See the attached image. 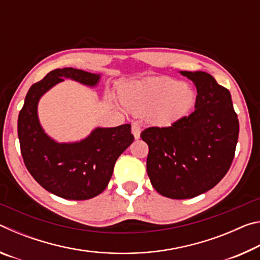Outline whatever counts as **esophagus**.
I'll list each match as a JSON object with an SVG mask.
<instances>
[{
	"mask_svg": "<svg viewBox=\"0 0 260 260\" xmlns=\"http://www.w3.org/2000/svg\"><path fill=\"white\" fill-rule=\"evenodd\" d=\"M132 134L134 135L135 139H139V138H140L141 127H140L138 124H133V125H132Z\"/></svg>",
	"mask_w": 260,
	"mask_h": 260,
	"instance_id": "obj_1",
	"label": "esophagus"
}]
</instances>
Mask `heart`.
Returning a JSON list of instances; mask_svg holds the SVG:
<instances>
[{"instance_id": "1", "label": "heart", "mask_w": 260, "mask_h": 260, "mask_svg": "<svg viewBox=\"0 0 260 260\" xmlns=\"http://www.w3.org/2000/svg\"><path fill=\"white\" fill-rule=\"evenodd\" d=\"M119 95L125 108L146 114L148 122L158 127H171L186 119L197 102V93L190 83L169 77L125 83Z\"/></svg>"}]
</instances>
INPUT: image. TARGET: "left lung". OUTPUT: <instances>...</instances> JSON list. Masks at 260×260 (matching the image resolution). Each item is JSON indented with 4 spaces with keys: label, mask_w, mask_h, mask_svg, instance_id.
Returning a JSON list of instances; mask_svg holds the SVG:
<instances>
[{
    "label": "left lung",
    "mask_w": 260,
    "mask_h": 260,
    "mask_svg": "<svg viewBox=\"0 0 260 260\" xmlns=\"http://www.w3.org/2000/svg\"><path fill=\"white\" fill-rule=\"evenodd\" d=\"M195 83V111L171 127H149L147 172L153 188L173 200L192 199L225 177L234 158L239 119L230 90L211 74L180 71Z\"/></svg>",
    "instance_id": "8db88e82"
}]
</instances>
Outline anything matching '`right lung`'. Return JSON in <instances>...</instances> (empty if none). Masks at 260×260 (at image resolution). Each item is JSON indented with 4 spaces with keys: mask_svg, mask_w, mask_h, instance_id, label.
I'll return each instance as SVG.
<instances>
[{
    "mask_svg": "<svg viewBox=\"0 0 260 260\" xmlns=\"http://www.w3.org/2000/svg\"><path fill=\"white\" fill-rule=\"evenodd\" d=\"M64 79L95 88L101 74L73 68L56 69L29 88L18 116L21 156L28 172L39 184L65 200H89L107 188L113 167L134 141L131 125L96 127L85 139L57 142L40 124V99Z\"/></svg>",
    "mask_w": 260,
    "mask_h": 260,
    "instance_id": "right-lung-1",
    "label": "right lung"
}]
</instances>
